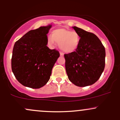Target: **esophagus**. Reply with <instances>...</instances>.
<instances>
[{
  "mask_svg": "<svg viewBox=\"0 0 120 120\" xmlns=\"http://www.w3.org/2000/svg\"><path fill=\"white\" fill-rule=\"evenodd\" d=\"M60 56H63V53H62V52H60Z\"/></svg>",
  "mask_w": 120,
  "mask_h": 120,
  "instance_id": "obj_1",
  "label": "esophagus"
}]
</instances>
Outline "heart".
Here are the masks:
<instances>
[{
	"label": "heart",
	"instance_id": "obj_1",
	"mask_svg": "<svg viewBox=\"0 0 120 120\" xmlns=\"http://www.w3.org/2000/svg\"><path fill=\"white\" fill-rule=\"evenodd\" d=\"M47 41L49 45H54L56 42L63 52L72 53L79 46L80 36L76 31L66 29H58L52 32V36H48Z\"/></svg>",
	"mask_w": 120,
	"mask_h": 120
}]
</instances>
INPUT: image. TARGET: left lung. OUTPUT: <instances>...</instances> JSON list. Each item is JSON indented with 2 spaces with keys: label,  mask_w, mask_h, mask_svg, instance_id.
Masks as SVG:
<instances>
[{
  "label": "left lung",
  "mask_w": 120,
  "mask_h": 120,
  "mask_svg": "<svg viewBox=\"0 0 120 120\" xmlns=\"http://www.w3.org/2000/svg\"><path fill=\"white\" fill-rule=\"evenodd\" d=\"M80 36L79 46L64 55L68 79L77 86L91 85L98 81L105 67V46L95 34L74 26Z\"/></svg>",
  "instance_id": "obj_1"
}]
</instances>
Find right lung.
<instances>
[{
  "instance_id": "add662e5",
  "label": "right lung",
  "mask_w": 120,
  "mask_h": 120,
  "mask_svg": "<svg viewBox=\"0 0 120 120\" xmlns=\"http://www.w3.org/2000/svg\"><path fill=\"white\" fill-rule=\"evenodd\" d=\"M52 25L29 31L17 41L13 49L11 66L14 75L25 86L39 89L49 80L60 53L50 49L47 34Z\"/></svg>"
}]
</instances>
